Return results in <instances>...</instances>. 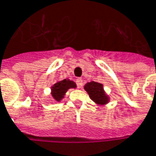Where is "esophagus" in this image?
<instances>
[{
	"mask_svg": "<svg viewBox=\"0 0 156 156\" xmlns=\"http://www.w3.org/2000/svg\"><path fill=\"white\" fill-rule=\"evenodd\" d=\"M76 84H77V86L78 88H81L83 86V79L82 78H78L76 80Z\"/></svg>",
	"mask_w": 156,
	"mask_h": 156,
	"instance_id": "esophagus-1",
	"label": "esophagus"
}]
</instances>
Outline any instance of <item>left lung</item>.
Masks as SVG:
<instances>
[{"mask_svg": "<svg viewBox=\"0 0 156 156\" xmlns=\"http://www.w3.org/2000/svg\"><path fill=\"white\" fill-rule=\"evenodd\" d=\"M85 90L88 92L90 98L98 105H105L109 100V98L104 91L103 85L100 83L94 81L87 83L85 85Z\"/></svg>", "mask_w": 156, "mask_h": 156, "instance_id": "obj_1", "label": "left lung"}]
</instances>
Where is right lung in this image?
I'll return each instance as SVG.
<instances>
[{
    "label": "right lung",
    "mask_w": 156,
    "mask_h": 156,
    "mask_svg": "<svg viewBox=\"0 0 156 156\" xmlns=\"http://www.w3.org/2000/svg\"><path fill=\"white\" fill-rule=\"evenodd\" d=\"M71 88H76V84L69 79L61 80L51 87V95L57 101H60L64 98L66 91Z\"/></svg>",
    "instance_id": "1"
}]
</instances>
